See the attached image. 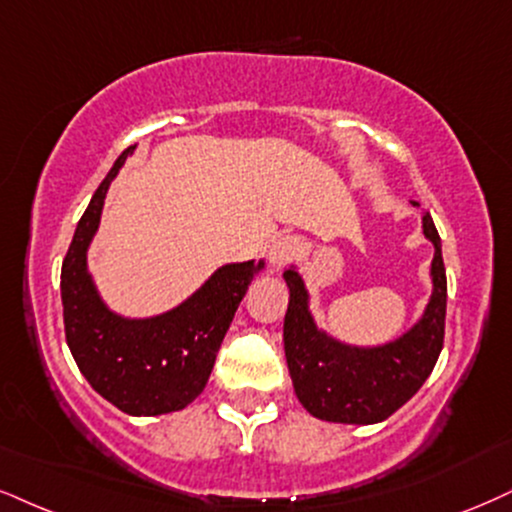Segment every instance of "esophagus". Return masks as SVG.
<instances>
[{"instance_id": "1", "label": "esophagus", "mask_w": 512, "mask_h": 512, "mask_svg": "<svg viewBox=\"0 0 512 512\" xmlns=\"http://www.w3.org/2000/svg\"><path fill=\"white\" fill-rule=\"evenodd\" d=\"M296 254H299V239L292 235H282L273 239L268 249V261L273 270H280L282 266H287L289 261H294Z\"/></svg>"}]
</instances>
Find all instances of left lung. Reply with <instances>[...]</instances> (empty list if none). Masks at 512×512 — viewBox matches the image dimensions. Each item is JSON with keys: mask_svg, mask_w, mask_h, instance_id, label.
<instances>
[{"mask_svg": "<svg viewBox=\"0 0 512 512\" xmlns=\"http://www.w3.org/2000/svg\"><path fill=\"white\" fill-rule=\"evenodd\" d=\"M422 232L434 244L430 304L408 332L382 346H351L318 330L304 280L294 268L285 270L287 368L301 406L313 418L344 425L382 422L430 377L444 346L446 270L430 213L422 216Z\"/></svg>", "mask_w": 512, "mask_h": 512, "instance_id": "obj_1", "label": "left lung"}]
</instances>
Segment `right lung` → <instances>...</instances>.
Returning <instances> with one entry per match:
<instances>
[{"label": "right lung", "mask_w": 512, "mask_h": 512, "mask_svg": "<svg viewBox=\"0 0 512 512\" xmlns=\"http://www.w3.org/2000/svg\"><path fill=\"white\" fill-rule=\"evenodd\" d=\"M132 151L118 156L75 227L61 266L63 327L75 363L97 394L128 415H163L204 391L227 327L263 261L227 263L180 306L154 318L113 313L87 273V249L109 185Z\"/></svg>", "instance_id": "right-lung-1"}]
</instances>
